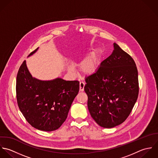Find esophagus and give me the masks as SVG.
Segmentation results:
<instances>
[{"label":"esophagus","mask_w":158,"mask_h":158,"mask_svg":"<svg viewBox=\"0 0 158 158\" xmlns=\"http://www.w3.org/2000/svg\"><path fill=\"white\" fill-rule=\"evenodd\" d=\"M84 87H85V83L83 82H81L79 84V89L81 92H83L84 90Z\"/></svg>","instance_id":"1"}]
</instances>
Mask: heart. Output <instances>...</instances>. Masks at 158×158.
I'll return each mask as SVG.
<instances>
[{"label":"heart","mask_w":158,"mask_h":158,"mask_svg":"<svg viewBox=\"0 0 158 158\" xmlns=\"http://www.w3.org/2000/svg\"><path fill=\"white\" fill-rule=\"evenodd\" d=\"M99 55L98 52L92 54L90 57L84 60L81 64V69L85 74H92L97 68L99 62Z\"/></svg>","instance_id":"obj_1"}]
</instances>
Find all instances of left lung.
Masks as SVG:
<instances>
[{
  "label": "left lung",
  "instance_id": "1",
  "mask_svg": "<svg viewBox=\"0 0 158 158\" xmlns=\"http://www.w3.org/2000/svg\"><path fill=\"white\" fill-rule=\"evenodd\" d=\"M85 82L88 109L96 123L106 128L123 123L139 95L138 71L133 59L114 43L111 55Z\"/></svg>",
  "mask_w": 158,
  "mask_h": 158
}]
</instances>
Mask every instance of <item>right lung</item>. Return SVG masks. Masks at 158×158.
Returning a JSON list of instances; mask_svg holds the SVG:
<instances>
[{
    "label": "right lung",
    "instance_id": "right-lung-1",
    "mask_svg": "<svg viewBox=\"0 0 158 158\" xmlns=\"http://www.w3.org/2000/svg\"><path fill=\"white\" fill-rule=\"evenodd\" d=\"M79 90L78 81L57 78L42 81L33 78L26 60L18 72L16 92L18 107L27 122L39 130L52 131L59 128L66 120Z\"/></svg>",
    "mask_w": 158,
    "mask_h": 158
}]
</instances>
